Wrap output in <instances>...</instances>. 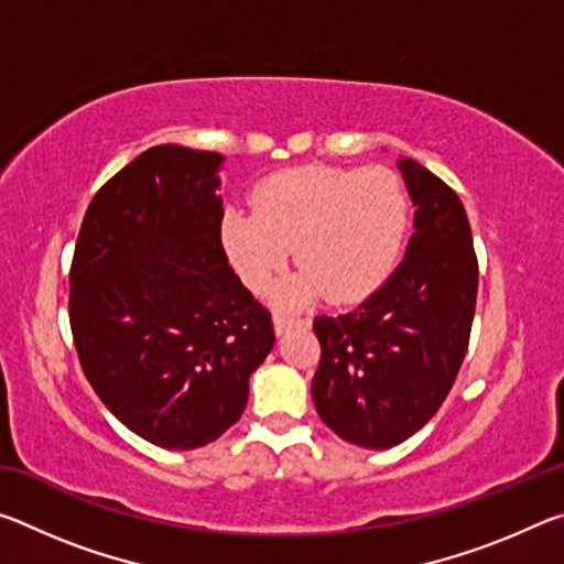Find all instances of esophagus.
<instances>
[{
  "label": "esophagus",
  "instance_id": "34e87169",
  "mask_svg": "<svg viewBox=\"0 0 564 564\" xmlns=\"http://www.w3.org/2000/svg\"><path fill=\"white\" fill-rule=\"evenodd\" d=\"M293 326H308V321L305 318H293V316H285V313H275L273 316V328H275V336H283L285 330L293 328Z\"/></svg>",
  "mask_w": 564,
  "mask_h": 564
}]
</instances>
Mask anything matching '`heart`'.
I'll return each instance as SVG.
<instances>
[{"label": "heart", "instance_id": "b5f03b06", "mask_svg": "<svg viewBox=\"0 0 564 564\" xmlns=\"http://www.w3.org/2000/svg\"><path fill=\"white\" fill-rule=\"evenodd\" d=\"M251 206L221 214V246L253 293L269 289L293 246L303 269L275 293L281 303H305L318 293L352 303L378 291L400 259L410 218L403 178L388 166L275 171L253 188Z\"/></svg>", "mask_w": 564, "mask_h": 564}]
</instances>
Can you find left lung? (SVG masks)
Masks as SVG:
<instances>
[{"label":"left lung","mask_w":564,"mask_h":564,"mask_svg":"<svg viewBox=\"0 0 564 564\" xmlns=\"http://www.w3.org/2000/svg\"><path fill=\"white\" fill-rule=\"evenodd\" d=\"M415 204L405 259L343 316H318L321 362L311 393L323 423L352 445L386 451L408 441L451 393L470 343L477 256L455 191L400 159Z\"/></svg>","instance_id":"left-lung-1"}]
</instances>
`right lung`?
I'll return each mask as SVG.
<instances>
[{"label":"right lung","mask_w":564,"mask_h":564,"mask_svg":"<svg viewBox=\"0 0 564 564\" xmlns=\"http://www.w3.org/2000/svg\"><path fill=\"white\" fill-rule=\"evenodd\" d=\"M221 164L216 151L147 149L91 198L72 259L84 376L131 433L166 451L221 437L275 343L271 313L221 246Z\"/></svg>","instance_id":"1"}]
</instances>
